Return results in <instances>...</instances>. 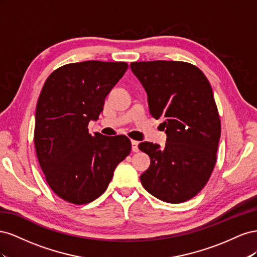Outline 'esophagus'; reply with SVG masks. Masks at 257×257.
Masks as SVG:
<instances>
[{
	"mask_svg": "<svg viewBox=\"0 0 257 257\" xmlns=\"http://www.w3.org/2000/svg\"><path fill=\"white\" fill-rule=\"evenodd\" d=\"M138 145L139 143L136 142V141H132V151L133 152H138L139 149H138Z\"/></svg>",
	"mask_w": 257,
	"mask_h": 257,
	"instance_id": "obj_1",
	"label": "esophagus"
}]
</instances>
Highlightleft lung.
Listing matches in <instances>:
<instances>
[{
    "label": "left lung",
    "instance_id": "8db88e82",
    "mask_svg": "<svg viewBox=\"0 0 257 257\" xmlns=\"http://www.w3.org/2000/svg\"><path fill=\"white\" fill-rule=\"evenodd\" d=\"M131 69L147 92L151 115L167 128L165 148L138 146L151 160L142 184L163 201L183 203L204 188L215 165L221 121L211 85L186 62H133Z\"/></svg>",
    "mask_w": 257,
    "mask_h": 257
}]
</instances>
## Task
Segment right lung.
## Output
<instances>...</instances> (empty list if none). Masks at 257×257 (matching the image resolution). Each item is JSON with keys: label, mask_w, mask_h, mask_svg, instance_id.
Listing matches in <instances>:
<instances>
[{"label": "right lung", "mask_w": 257, "mask_h": 257, "mask_svg": "<svg viewBox=\"0 0 257 257\" xmlns=\"http://www.w3.org/2000/svg\"><path fill=\"white\" fill-rule=\"evenodd\" d=\"M126 69L125 62L66 64L42 89L35 112L36 155L51 190L68 203L89 204L102 195L131 152L126 136L91 135L88 130Z\"/></svg>", "instance_id": "obj_1"}]
</instances>
